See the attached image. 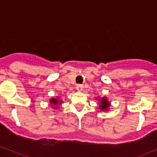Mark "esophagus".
I'll return each mask as SVG.
<instances>
[{
	"mask_svg": "<svg viewBox=\"0 0 157 157\" xmlns=\"http://www.w3.org/2000/svg\"><path fill=\"white\" fill-rule=\"evenodd\" d=\"M76 90H77L78 91H82V90H83V86L80 84L77 85V86H76Z\"/></svg>",
	"mask_w": 157,
	"mask_h": 157,
	"instance_id": "esophagus-1",
	"label": "esophagus"
}]
</instances>
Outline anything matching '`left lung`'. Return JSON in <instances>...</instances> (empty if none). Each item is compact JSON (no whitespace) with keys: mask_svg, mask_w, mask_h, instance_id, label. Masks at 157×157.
Returning a JSON list of instances; mask_svg holds the SVG:
<instances>
[{"mask_svg":"<svg viewBox=\"0 0 157 157\" xmlns=\"http://www.w3.org/2000/svg\"><path fill=\"white\" fill-rule=\"evenodd\" d=\"M99 101H100V109L102 110H108L109 107L110 106V102L107 100V99L106 97H103L101 99H99Z\"/></svg>","mask_w":157,"mask_h":157,"instance_id":"8db88e82","label":"left lung"}]
</instances>
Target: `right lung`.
<instances>
[{
	"instance_id": "add662e5",
	"label": "right lung",
	"mask_w": 157,
	"mask_h": 157,
	"mask_svg": "<svg viewBox=\"0 0 157 157\" xmlns=\"http://www.w3.org/2000/svg\"><path fill=\"white\" fill-rule=\"evenodd\" d=\"M50 103L52 105H58V104H61V103H62V101H59L58 100V98H52V99H50Z\"/></svg>"
}]
</instances>
